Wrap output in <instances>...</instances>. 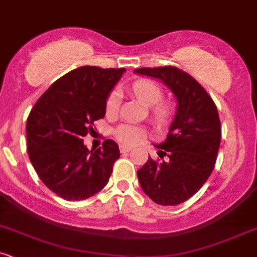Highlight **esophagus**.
I'll list each match as a JSON object with an SVG mask.
<instances>
[{"label":"esophagus","mask_w":257,"mask_h":257,"mask_svg":"<svg viewBox=\"0 0 257 257\" xmlns=\"http://www.w3.org/2000/svg\"><path fill=\"white\" fill-rule=\"evenodd\" d=\"M131 147H127V146H120V152L121 153H127V152L131 151Z\"/></svg>","instance_id":"34e87169"}]
</instances>
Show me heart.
Returning <instances> with one entry per match:
<instances>
[{"label":"heart","instance_id":"obj_1","mask_svg":"<svg viewBox=\"0 0 257 257\" xmlns=\"http://www.w3.org/2000/svg\"><path fill=\"white\" fill-rule=\"evenodd\" d=\"M132 93L146 104L147 106H153L162 100V89L158 84L151 81H137L132 84ZM120 96L117 92H112L106 100V112L107 114H114L118 107ZM167 114V110L164 107H156L154 115L158 118H163ZM115 136L123 145H136L146 139L145 128L141 127L135 123H123L120 125L115 131Z\"/></svg>","mask_w":257,"mask_h":257}]
</instances>
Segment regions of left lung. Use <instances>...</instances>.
<instances>
[{
  "instance_id": "obj_1",
  "label": "left lung",
  "mask_w": 257,
  "mask_h": 257,
  "mask_svg": "<svg viewBox=\"0 0 257 257\" xmlns=\"http://www.w3.org/2000/svg\"><path fill=\"white\" fill-rule=\"evenodd\" d=\"M140 76L158 79L176 100V110L167 139L153 143L165 161L148 158L137 170L143 192L162 206H176L201 189L216 164L220 145L217 106L203 87L190 74L173 66L137 68Z\"/></svg>"
}]
</instances>
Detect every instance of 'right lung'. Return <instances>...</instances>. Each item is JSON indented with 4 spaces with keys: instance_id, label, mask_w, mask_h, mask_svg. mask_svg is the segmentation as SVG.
<instances>
[{
    "instance_id": "obj_1",
    "label": "right lung",
    "mask_w": 257,
    "mask_h": 257,
    "mask_svg": "<svg viewBox=\"0 0 257 257\" xmlns=\"http://www.w3.org/2000/svg\"><path fill=\"white\" fill-rule=\"evenodd\" d=\"M125 68L82 66L54 82L27 120V150L40 180L60 197L81 201L98 194L120 157L115 141L88 150L83 137L106 112V100Z\"/></svg>"
}]
</instances>
